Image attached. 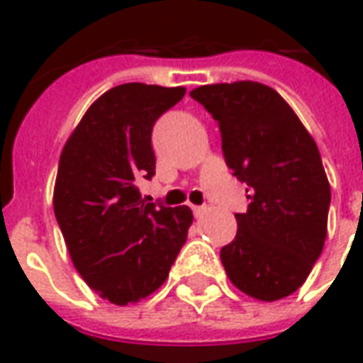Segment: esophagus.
<instances>
[{
    "mask_svg": "<svg viewBox=\"0 0 363 363\" xmlns=\"http://www.w3.org/2000/svg\"><path fill=\"white\" fill-rule=\"evenodd\" d=\"M191 210H194V216H196V218H203V216L210 211V208H206V206H194Z\"/></svg>",
    "mask_w": 363,
    "mask_h": 363,
    "instance_id": "obj_1",
    "label": "esophagus"
}]
</instances>
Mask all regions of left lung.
<instances>
[{
	"mask_svg": "<svg viewBox=\"0 0 363 363\" xmlns=\"http://www.w3.org/2000/svg\"><path fill=\"white\" fill-rule=\"evenodd\" d=\"M189 96L220 123L225 164L252 199L221 247L225 274L250 298L281 300L308 279L328 235L332 191L320 150L269 85H201Z\"/></svg>",
	"mask_w": 363,
	"mask_h": 363,
	"instance_id": "obj_1",
	"label": "left lung"
}]
</instances>
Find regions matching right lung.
Returning <instances> with one entry per match:
<instances>
[{
	"label": "right lung",
	"mask_w": 363,
	"mask_h": 363,
	"mask_svg": "<svg viewBox=\"0 0 363 363\" xmlns=\"http://www.w3.org/2000/svg\"><path fill=\"white\" fill-rule=\"evenodd\" d=\"M186 87L121 84L99 96L63 145L53 211L75 269L99 298L128 306L164 284L194 213L187 206L145 203L155 119Z\"/></svg>",
	"instance_id": "add662e5"
}]
</instances>
